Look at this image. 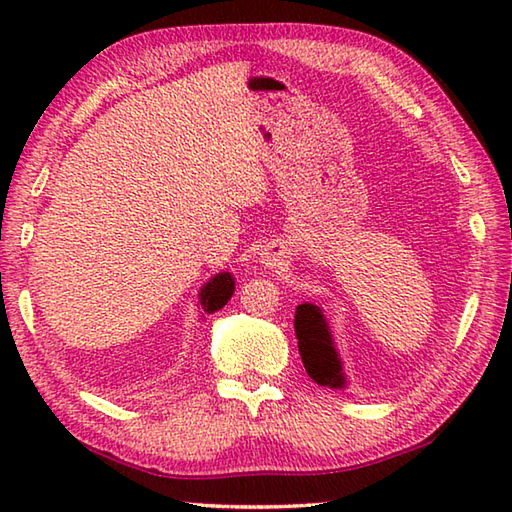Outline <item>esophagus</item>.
<instances>
[{
  "mask_svg": "<svg viewBox=\"0 0 512 512\" xmlns=\"http://www.w3.org/2000/svg\"><path fill=\"white\" fill-rule=\"evenodd\" d=\"M279 262H281V255L279 253H266L264 259H262V264H266L268 268L279 266Z\"/></svg>",
  "mask_w": 512,
  "mask_h": 512,
  "instance_id": "1",
  "label": "esophagus"
}]
</instances>
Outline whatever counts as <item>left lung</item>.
I'll return each instance as SVG.
<instances>
[{"instance_id":"left-lung-1","label":"left lung","mask_w":512,"mask_h":512,"mask_svg":"<svg viewBox=\"0 0 512 512\" xmlns=\"http://www.w3.org/2000/svg\"><path fill=\"white\" fill-rule=\"evenodd\" d=\"M295 334L303 367L314 383L330 389H345L350 380L343 369V358L336 350L330 323L319 306L314 303L297 306Z\"/></svg>"}]
</instances>
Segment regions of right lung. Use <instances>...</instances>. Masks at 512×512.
I'll use <instances>...</instances> for the list:
<instances>
[{"mask_svg":"<svg viewBox=\"0 0 512 512\" xmlns=\"http://www.w3.org/2000/svg\"><path fill=\"white\" fill-rule=\"evenodd\" d=\"M235 292V277L231 273H217L213 275L206 284H202L198 292V308H200V317H206V314H213L217 310H222L228 301H231Z\"/></svg>","mask_w":512,"mask_h":512,"instance_id":"add662e5","label":"right lung"}]
</instances>
